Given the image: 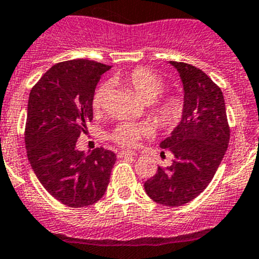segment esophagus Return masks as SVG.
Returning a JSON list of instances; mask_svg holds the SVG:
<instances>
[{
    "label": "esophagus",
    "mask_w": 259,
    "mask_h": 259,
    "mask_svg": "<svg viewBox=\"0 0 259 259\" xmlns=\"http://www.w3.org/2000/svg\"><path fill=\"white\" fill-rule=\"evenodd\" d=\"M117 156H118L119 158L132 157V156H135V152H130V151H119V152L117 153Z\"/></svg>",
    "instance_id": "obj_1"
}]
</instances>
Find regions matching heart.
<instances>
[{
    "label": "heart",
    "mask_w": 259,
    "mask_h": 259,
    "mask_svg": "<svg viewBox=\"0 0 259 259\" xmlns=\"http://www.w3.org/2000/svg\"><path fill=\"white\" fill-rule=\"evenodd\" d=\"M122 80L135 89L136 93L150 103V114L161 128L170 130L178 126L183 119L185 104L176 94L158 96L165 91V81L155 71L146 68H136L127 73ZM109 84L103 83L94 91L92 107L94 112H101L106 106ZM159 99L157 100V98ZM150 132L146 123H122L111 133V140L124 148H135L141 140Z\"/></svg>",
    "instance_id": "1"
}]
</instances>
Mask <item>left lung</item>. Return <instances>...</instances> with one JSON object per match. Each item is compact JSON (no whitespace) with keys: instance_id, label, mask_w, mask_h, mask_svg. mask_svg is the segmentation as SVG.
<instances>
[{"instance_id":"obj_1","label":"left lung","mask_w":259,"mask_h":259,"mask_svg":"<svg viewBox=\"0 0 259 259\" xmlns=\"http://www.w3.org/2000/svg\"><path fill=\"white\" fill-rule=\"evenodd\" d=\"M170 64L183 80L185 112L180 124L161 142L174 155L172 163L158 166L145 183V190L156 203L180 206L210 184L228 148L230 128L219 87L196 66L183 61Z\"/></svg>"}]
</instances>
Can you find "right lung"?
Returning <instances> with one entry per match:
<instances>
[{"label": "right lung", "instance_id": "1", "mask_svg": "<svg viewBox=\"0 0 259 259\" xmlns=\"http://www.w3.org/2000/svg\"><path fill=\"white\" fill-rule=\"evenodd\" d=\"M109 69L88 59L61 61L30 92L25 124L30 165L46 191L71 208L92 205L104 195L117 160L116 153L103 147L89 155L75 148L93 119L97 83Z\"/></svg>", "mask_w": 259, "mask_h": 259}]
</instances>
